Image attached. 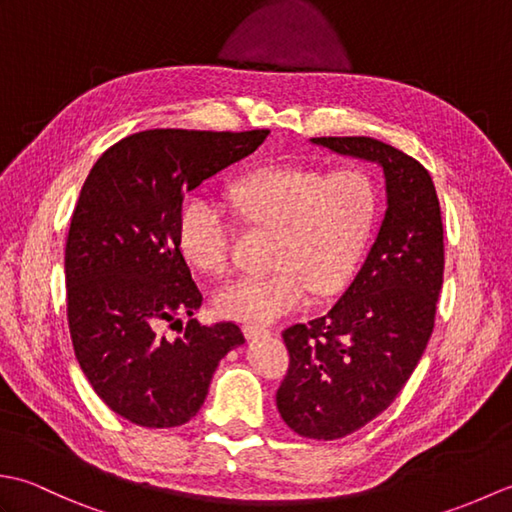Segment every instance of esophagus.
<instances>
[{"mask_svg": "<svg viewBox=\"0 0 512 512\" xmlns=\"http://www.w3.org/2000/svg\"><path fill=\"white\" fill-rule=\"evenodd\" d=\"M244 336L246 339H264V336H270V330L259 328V325H244Z\"/></svg>", "mask_w": 512, "mask_h": 512, "instance_id": "1", "label": "esophagus"}]
</instances>
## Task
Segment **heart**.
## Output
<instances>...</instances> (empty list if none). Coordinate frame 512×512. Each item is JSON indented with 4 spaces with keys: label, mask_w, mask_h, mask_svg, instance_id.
I'll return each mask as SVG.
<instances>
[{
    "label": "heart",
    "mask_w": 512,
    "mask_h": 512,
    "mask_svg": "<svg viewBox=\"0 0 512 512\" xmlns=\"http://www.w3.org/2000/svg\"><path fill=\"white\" fill-rule=\"evenodd\" d=\"M246 222L275 231L266 275L226 284L215 308L226 319L268 325L306 306L312 288L332 295L350 279L372 235L378 191L367 171L341 167H262L231 187ZM182 253L204 273L222 275L231 259V222L211 198H191L178 220Z\"/></svg>",
    "instance_id": "1"
}]
</instances>
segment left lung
<instances>
[{"label":"left lung","mask_w":512,"mask_h":512,"mask_svg":"<svg viewBox=\"0 0 512 512\" xmlns=\"http://www.w3.org/2000/svg\"><path fill=\"white\" fill-rule=\"evenodd\" d=\"M376 162L387 209L354 281L325 317L284 334L290 367L277 409L303 438L336 440L365 427L405 387L429 343L444 273L436 187L418 160L376 138H310Z\"/></svg>","instance_id":"1"}]
</instances>
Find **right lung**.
<instances>
[{"label":"right lung","mask_w":512,"mask_h":512,"mask_svg":"<svg viewBox=\"0 0 512 512\" xmlns=\"http://www.w3.org/2000/svg\"><path fill=\"white\" fill-rule=\"evenodd\" d=\"M268 134L147 129L107 149L83 184L65 244L74 354L105 405L138 427L189 422L217 365L244 343L231 321L191 319L178 339L160 328L202 306L178 239L184 193Z\"/></svg>","instance_id":"right-lung-1"}]
</instances>
